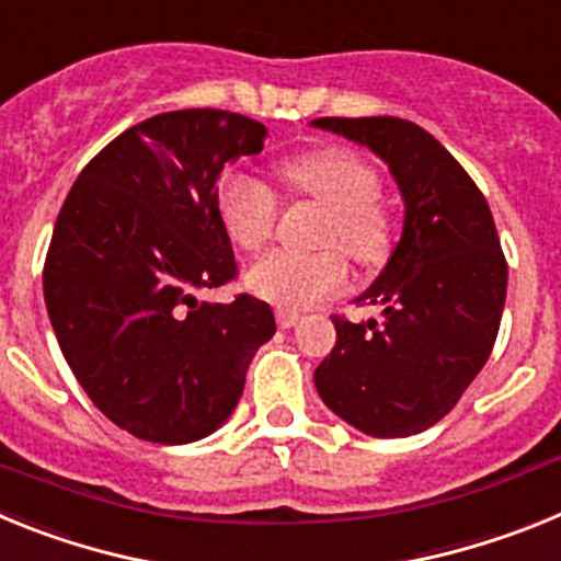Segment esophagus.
Returning <instances> with one entry per match:
<instances>
[{
	"label": "esophagus",
	"instance_id": "34e87169",
	"mask_svg": "<svg viewBox=\"0 0 561 561\" xmlns=\"http://www.w3.org/2000/svg\"><path fill=\"white\" fill-rule=\"evenodd\" d=\"M275 320H277V325H280V329H291V325L300 323V314H297V311H291V309H277Z\"/></svg>",
	"mask_w": 561,
	"mask_h": 561
}]
</instances>
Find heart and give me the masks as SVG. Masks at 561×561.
I'll return each instance as SVG.
<instances>
[{"label": "heart", "instance_id": "obj_1", "mask_svg": "<svg viewBox=\"0 0 561 561\" xmlns=\"http://www.w3.org/2000/svg\"><path fill=\"white\" fill-rule=\"evenodd\" d=\"M289 196H306L325 207L320 252L272 250L247 272V286L280 309H304L342 289L354 264L379 266L393 252L396 219L381 199V173L368 157L348 146H320L286 157L275 165ZM219 219L227 236L244 250H261L280 216V199L266 182L232 173L221 182Z\"/></svg>", "mask_w": 561, "mask_h": 561}]
</instances>
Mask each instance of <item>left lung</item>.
<instances>
[{
    "mask_svg": "<svg viewBox=\"0 0 561 561\" xmlns=\"http://www.w3.org/2000/svg\"><path fill=\"white\" fill-rule=\"evenodd\" d=\"M374 148L404 196L388 266L356 300L379 320L334 314L336 345L314 385L340 419L376 438L433 427L485 365L500 331L508 264L489 202L433 134L401 117H317Z\"/></svg>",
    "mask_w": 561,
    "mask_h": 561,
    "instance_id": "left-lung-1",
    "label": "left lung"
}]
</instances>
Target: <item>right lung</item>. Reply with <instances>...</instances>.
I'll list each match as a JSON object with an SVG mask.
<instances>
[{
  "label": "right lung",
  "instance_id": "right-lung-1",
  "mask_svg": "<svg viewBox=\"0 0 561 561\" xmlns=\"http://www.w3.org/2000/svg\"><path fill=\"white\" fill-rule=\"evenodd\" d=\"M264 134L225 108L157 114L98 151L64 199L44 257L49 323L89 399L134 438L210 435L275 334L270 304L247 291L196 297L238 277L219 176Z\"/></svg>",
  "mask_w": 561,
  "mask_h": 561
}]
</instances>
